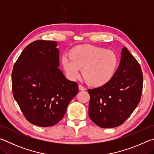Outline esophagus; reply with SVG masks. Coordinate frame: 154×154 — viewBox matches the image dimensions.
<instances>
[{
  "mask_svg": "<svg viewBox=\"0 0 154 154\" xmlns=\"http://www.w3.org/2000/svg\"><path fill=\"white\" fill-rule=\"evenodd\" d=\"M78 87H79V90H81V91L85 90V88L84 87H83V86H82V85H78Z\"/></svg>",
  "mask_w": 154,
  "mask_h": 154,
  "instance_id": "1",
  "label": "esophagus"
}]
</instances>
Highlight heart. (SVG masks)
Listing matches in <instances>:
<instances>
[{"label": "heart", "instance_id": "heart-1", "mask_svg": "<svg viewBox=\"0 0 154 154\" xmlns=\"http://www.w3.org/2000/svg\"><path fill=\"white\" fill-rule=\"evenodd\" d=\"M61 63L67 77L75 80L79 77L80 69L88 84L93 87L106 85L113 79L119 60L109 49L93 45H79L72 48L69 57L64 55Z\"/></svg>", "mask_w": 154, "mask_h": 154}]
</instances>
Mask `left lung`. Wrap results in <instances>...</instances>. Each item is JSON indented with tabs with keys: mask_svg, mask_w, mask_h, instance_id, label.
<instances>
[{
	"mask_svg": "<svg viewBox=\"0 0 154 154\" xmlns=\"http://www.w3.org/2000/svg\"><path fill=\"white\" fill-rule=\"evenodd\" d=\"M143 81L139 62L124 47L120 63L113 79L103 86L88 90L91 120L103 128L120 126L139 105Z\"/></svg>",
	"mask_w": 154,
	"mask_h": 154,
	"instance_id": "8db88e82",
	"label": "left lung"
}]
</instances>
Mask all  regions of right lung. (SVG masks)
Returning <instances> with one entry per match:
<instances>
[{"mask_svg": "<svg viewBox=\"0 0 154 154\" xmlns=\"http://www.w3.org/2000/svg\"><path fill=\"white\" fill-rule=\"evenodd\" d=\"M58 45L51 41L31 43L12 71L15 100L27 120L38 126H52L60 121L79 91L77 83L67 79L58 68Z\"/></svg>", "mask_w": 154, "mask_h": 154, "instance_id": "obj_1", "label": "right lung"}]
</instances>
